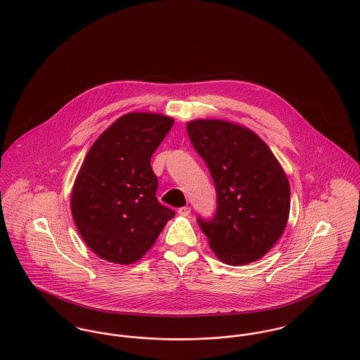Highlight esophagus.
I'll list each match as a JSON object with an SVG mask.
<instances>
[{
	"label": "esophagus",
	"instance_id": "esophagus-1",
	"mask_svg": "<svg viewBox=\"0 0 360 360\" xmlns=\"http://www.w3.org/2000/svg\"><path fill=\"white\" fill-rule=\"evenodd\" d=\"M177 212H179L180 216H188L190 212H191V209H190L188 206H183V207H180Z\"/></svg>",
	"mask_w": 360,
	"mask_h": 360
}]
</instances>
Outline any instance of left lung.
I'll list each match as a JSON object with an SVG mask.
<instances>
[{"mask_svg": "<svg viewBox=\"0 0 360 360\" xmlns=\"http://www.w3.org/2000/svg\"><path fill=\"white\" fill-rule=\"evenodd\" d=\"M188 137L214 181L213 219L198 217L209 247L231 266L264 257L290 214V183L266 143L252 130L220 119L187 123Z\"/></svg>", "mask_w": 360, "mask_h": 360, "instance_id": "8db88e82", "label": "left lung"}]
</instances>
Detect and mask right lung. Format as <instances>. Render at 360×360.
I'll return each mask as SVG.
<instances>
[{
    "mask_svg": "<svg viewBox=\"0 0 360 360\" xmlns=\"http://www.w3.org/2000/svg\"><path fill=\"white\" fill-rule=\"evenodd\" d=\"M173 119L130 112L91 146L76 176L70 209L87 247L103 260L130 264L144 257L174 212L156 200L151 156Z\"/></svg>",
    "mask_w": 360,
    "mask_h": 360,
    "instance_id": "add662e5",
    "label": "right lung"
}]
</instances>
